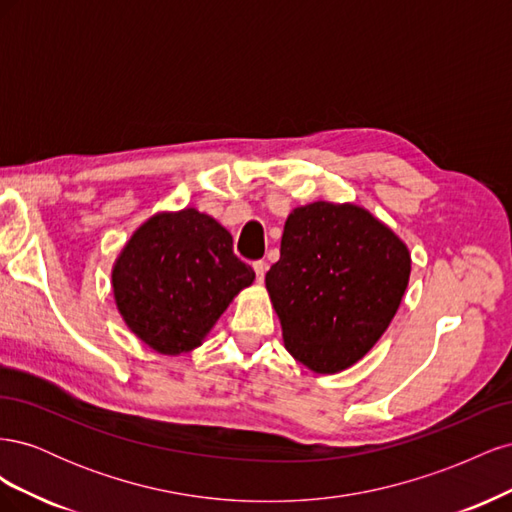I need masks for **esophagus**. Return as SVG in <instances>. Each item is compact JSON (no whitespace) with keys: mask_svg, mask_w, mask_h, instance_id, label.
Returning a JSON list of instances; mask_svg holds the SVG:
<instances>
[{"mask_svg":"<svg viewBox=\"0 0 512 512\" xmlns=\"http://www.w3.org/2000/svg\"><path fill=\"white\" fill-rule=\"evenodd\" d=\"M252 267H254V273H256V280H258V282L265 280V273H267V269H269L267 260H256Z\"/></svg>","mask_w":512,"mask_h":512,"instance_id":"obj_1","label":"esophagus"}]
</instances>
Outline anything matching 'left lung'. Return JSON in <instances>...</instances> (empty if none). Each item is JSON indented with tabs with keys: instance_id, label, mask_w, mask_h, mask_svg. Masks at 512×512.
<instances>
[{
	"instance_id": "obj_1",
	"label": "left lung",
	"mask_w": 512,
	"mask_h": 512,
	"mask_svg": "<svg viewBox=\"0 0 512 512\" xmlns=\"http://www.w3.org/2000/svg\"><path fill=\"white\" fill-rule=\"evenodd\" d=\"M408 277V247L391 228L356 205L320 200L288 215L265 282L286 350L316 374H335L374 348Z\"/></svg>"
}]
</instances>
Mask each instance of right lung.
Segmentation results:
<instances>
[{"label":"right lung","instance_id":"obj_1","mask_svg":"<svg viewBox=\"0 0 512 512\" xmlns=\"http://www.w3.org/2000/svg\"><path fill=\"white\" fill-rule=\"evenodd\" d=\"M226 228L196 209L138 228L113 269V292L132 333L162 354L200 346L232 297L254 282Z\"/></svg>","mask_w":512,"mask_h":512}]
</instances>
